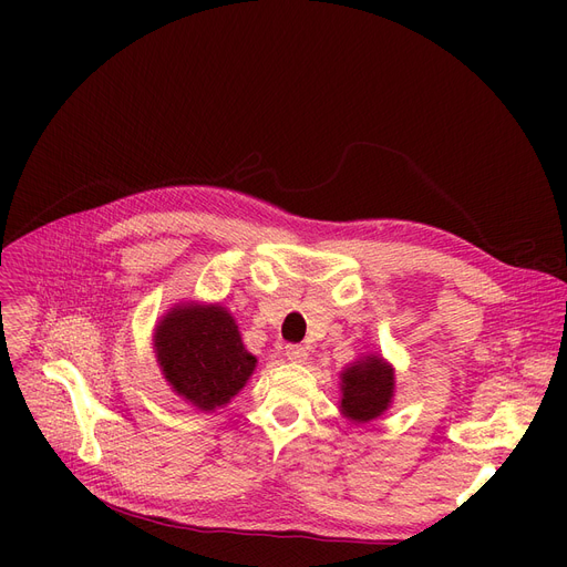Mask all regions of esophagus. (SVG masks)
Returning <instances> with one entry per match:
<instances>
[{"label":"esophagus","instance_id":"esophagus-1","mask_svg":"<svg viewBox=\"0 0 567 567\" xmlns=\"http://www.w3.org/2000/svg\"><path fill=\"white\" fill-rule=\"evenodd\" d=\"M285 353L291 363H303L308 359V349L303 344H287Z\"/></svg>","mask_w":567,"mask_h":567}]
</instances>
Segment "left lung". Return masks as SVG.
<instances>
[{
  "mask_svg": "<svg viewBox=\"0 0 567 567\" xmlns=\"http://www.w3.org/2000/svg\"><path fill=\"white\" fill-rule=\"evenodd\" d=\"M393 368L377 355L347 368L342 374V413L355 423H368L389 409L393 398Z\"/></svg>",
  "mask_w": 567,
  "mask_h": 567,
  "instance_id": "left-lung-1",
  "label": "left lung"
}]
</instances>
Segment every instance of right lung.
I'll use <instances>...</instances> for the list:
<instances>
[{
  "mask_svg": "<svg viewBox=\"0 0 567 567\" xmlns=\"http://www.w3.org/2000/svg\"><path fill=\"white\" fill-rule=\"evenodd\" d=\"M156 355L172 389L204 411L227 404L257 363L220 306L174 308L156 329Z\"/></svg>",
  "mask_w": 567,
  "mask_h": 567,
  "instance_id": "add662e5",
  "label": "right lung"
}]
</instances>
